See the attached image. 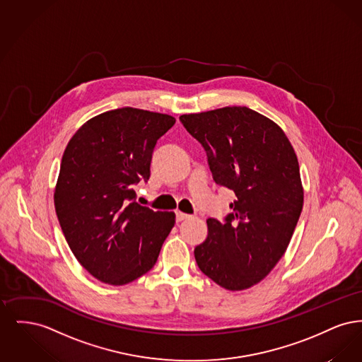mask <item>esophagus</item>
I'll use <instances>...</instances> for the list:
<instances>
[{"mask_svg": "<svg viewBox=\"0 0 362 362\" xmlns=\"http://www.w3.org/2000/svg\"><path fill=\"white\" fill-rule=\"evenodd\" d=\"M187 218H189V214H185L182 211H176V223H182V221H185Z\"/></svg>", "mask_w": 362, "mask_h": 362, "instance_id": "34e87169", "label": "esophagus"}]
</instances>
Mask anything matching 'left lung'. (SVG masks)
<instances>
[{
    "mask_svg": "<svg viewBox=\"0 0 362 362\" xmlns=\"http://www.w3.org/2000/svg\"><path fill=\"white\" fill-rule=\"evenodd\" d=\"M179 119L204 146L213 180L236 195L223 221L207 218L206 239L194 250L197 264L228 291L248 289L282 258L300 218L296 153L279 126L247 107Z\"/></svg>",
    "mask_w": 362,
    "mask_h": 362,
    "instance_id": "8db88e82",
    "label": "left lung"
}]
</instances>
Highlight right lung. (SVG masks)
Returning a JSON list of instances; mask_svg holds the SVG:
<instances>
[{"label": "right lung", "instance_id": "add662e5", "mask_svg": "<svg viewBox=\"0 0 362 362\" xmlns=\"http://www.w3.org/2000/svg\"><path fill=\"white\" fill-rule=\"evenodd\" d=\"M171 115L123 107L84 123L64 152L54 194L71 252L89 274L126 285L148 273L175 225L173 211L136 202L148 182L156 144Z\"/></svg>", "mask_w": 362, "mask_h": 362}]
</instances>
